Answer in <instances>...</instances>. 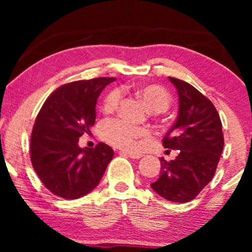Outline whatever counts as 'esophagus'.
Listing matches in <instances>:
<instances>
[{
	"label": "esophagus",
	"mask_w": 252,
	"mask_h": 252,
	"mask_svg": "<svg viewBox=\"0 0 252 252\" xmlns=\"http://www.w3.org/2000/svg\"><path fill=\"white\" fill-rule=\"evenodd\" d=\"M123 155H126L129 158H133V159H139V158L142 157V155L139 153H133V151H120Z\"/></svg>",
	"instance_id": "1"
}]
</instances>
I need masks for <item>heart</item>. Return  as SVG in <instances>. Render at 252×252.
Wrapping results in <instances>:
<instances>
[{
	"instance_id": "b5f03b06",
	"label": "heart",
	"mask_w": 252,
	"mask_h": 252,
	"mask_svg": "<svg viewBox=\"0 0 252 252\" xmlns=\"http://www.w3.org/2000/svg\"><path fill=\"white\" fill-rule=\"evenodd\" d=\"M136 96L142 99L150 111L160 113L166 111L171 104L172 97L166 89L157 85H143L134 89ZM122 98V92L115 89L106 96L104 108L115 109ZM101 135L106 142L120 148L135 147L137 139H149L150 132L143 127L130 126L119 119L104 120L101 125Z\"/></svg>"
}]
</instances>
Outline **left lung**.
Wrapping results in <instances>:
<instances>
[{
  "label": "left lung",
  "mask_w": 252,
  "mask_h": 252,
  "mask_svg": "<svg viewBox=\"0 0 252 252\" xmlns=\"http://www.w3.org/2000/svg\"><path fill=\"white\" fill-rule=\"evenodd\" d=\"M168 79L177 88L179 112L163 146L179 154L171 161L160 158V175L150 186L167 201L186 203L194 199L216 173L223 149L222 125L215 105L202 93L180 79Z\"/></svg>",
  "instance_id": "8db88e82"
}]
</instances>
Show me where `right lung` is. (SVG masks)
<instances>
[{
  "mask_svg": "<svg viewBox=\"0 0 252 252\" xmlns=\"http://www.w3.org/2000/svg\"><path fill=\"white\" fill-rule=\"evenodd\" d=\"M115 78L61 86L43 103L31 136V161L47 189L66 199L80 198L99 184L113 157L108 144L80 148L79 137L94 126L96 102Z\"/></svg>",
  "mask_w": 252,
  "mask_h": 252,
  "instance_id": "1",
  "label": "right lung"
}]
</instances>
